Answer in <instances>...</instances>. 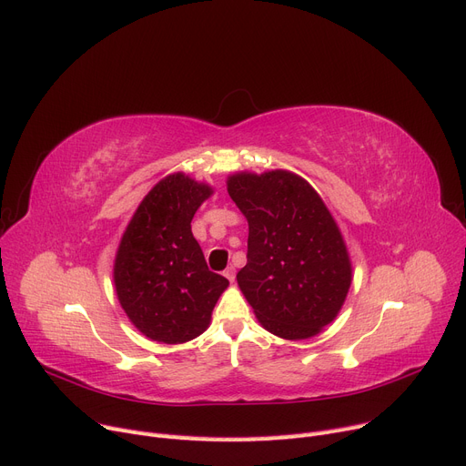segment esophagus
Instances as JSON below:
<instances>
[{
	"label": "esophagus",
	"mask_w": 466,
	"mask_h": 466,
	"mask_svg": "<svg viewBox=\"0 0 466 466\" xmlns=\"http://www.w3.org/2000/svg\"><path fill=\"white\" fill-rule=\"evenodd\" d=\"M225 276L228 278V281H234V279H236V268H234V267H228V268L225 270Z\"/></svg>",
	"instance_id": "1"
}]
</instances>
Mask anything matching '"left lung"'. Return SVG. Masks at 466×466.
<instances>
[{
	"label": "left lung",
	"mask_w": 466,
	"mask_h": 466,
	"mask_svg": "<svg viewBox=\"0 0 466 466\" xmlns=\"http://www.w3.org/2000/svg\"><path fill=\"white\" fill-rule=\"evenodd\" d=\"M228 194L249 222L248 265L236 276L260 326L310 339L347 299L352 267L345 239L318 192L295 173L228 177Z\"/></svg>",
	"instance_id": "8db88e82"
}]
</instances>
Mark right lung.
<instances>
[{"label":"right lung","instance_id":"1","mask_svg":"<svg viewBox=\"0 0 466 466\" xmlns=\"http://www.w3.org/2000/svg\"><path fill=\"white\" fill-rule=\"evenodd\" d=\"M213 194L173 173L145 196L121 236L114 283L121 309L152 340L178 345L204 333L228 279L208 268L190 222Z\"/></svg>","mask_w":466,"mask_h":466}]
</instances>
